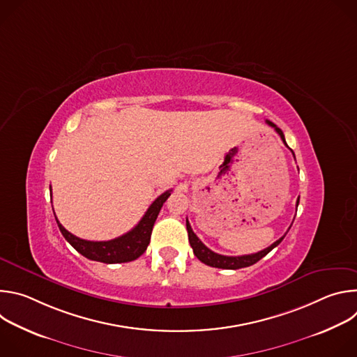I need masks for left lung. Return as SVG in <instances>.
Wrapping results in <instances>:
<instances>
[{"label":"left lung","mask_w":357,"mask_h":357,"mask_svg":"<svg viewBox=\"0 0 357 357\" xmlns=\"http://www.w3.org/2000/svg\"><path fill=\"white\" fill-rule=\"evenodd\" d=\"M266 123H267L268 126H271V127L278 132V135L281 137L282 142L287 145L285 138H284V132L281 131V128H278L274 123H271V121H268V120H266ZM292 154H294V152H292ZM294 157H295V155H294ZM298 205H299V197L296 199V208H298ZM289 229H291V227H289ZM289 229H288V230H289ZM186 230H188L189 243H190V247H192V250H193L195 256H196L202 263H205L206 266L216 267V268H226V270H237V268L250 267V266H252V264H256L259 260H261L264 256H267V254H268L274 247H277V245L282 241V238L285 237V234H284L281 238H278V240H277L275 243H273L270 247H267V248H264V250H261V251H259V252L245 254V256L230 257V256H222V254H218V252L212 251L211 248H208L205 244H203V243L197 238V236L193 233V230H192V227H190V225H189L188 220H186Z\"/></svg>","instance_id":"obj_1"}]
</instances>
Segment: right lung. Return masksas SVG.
Returning <instances> with one entry per match:
<instances>
[{
	"instance_id": "1",
	"label": "right lung",
	"mask_w": 357,
	"mask_h": 357,
	"mask_svg": "<svg viewBox=\"0 0 357 357\" xmlns=\"http://www.w3.org/2000/svg\"><path fill=\"white\" fill-rule=\"evenodd\" d=\"M50 192H52V189H50ZM169 195H171V190H167L161 196H158L154 202L151 203V206L148 208L142 219L138 222V225L132 230L109 241H90V240L79 238L75 234L69 233L59 223L58 219H56V223L63 237L86 259L93 261L106 263V264L128 263V261L137 260L146 250L151 240L152 227H154L158 213L165 200L169 197ZM50 199H52V195H50Z\"/></svg>"
}]
</instances>
